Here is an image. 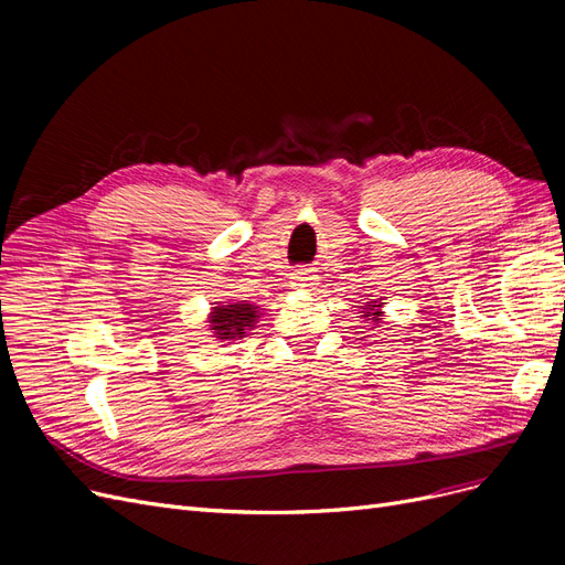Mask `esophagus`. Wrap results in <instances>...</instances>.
<instances>
[{"instance_id":"1","label":"esophagus","mask_w":565,"mask_h":565,"mask_svg":"<svg viewBox=\"0 0 565 565\" xmlns=\"http://www.w3.org/2000/svg\"><path fill=\"white\" fill-rule=\"evenodd\" d=\"M313 285H316V276H311L309 270H295L292 273V287L303 289V287H313Z\"/></svg>"}]
</instances>
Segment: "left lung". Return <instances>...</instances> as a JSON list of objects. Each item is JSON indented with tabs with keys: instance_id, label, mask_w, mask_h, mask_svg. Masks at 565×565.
I'll return each mask as SVG.
<instances>
[{
	"instance_id": "8db88e82",
	"label": "left lung",
	"mask_w": 565,
	"mask_h": 565,
	"mask_svg": "<svg viewBox=\"0 0 565 565\" xmlns=\"http://www.w3.org/2000/svg\"><path fill=\"white\" fill-rule=\"evenodd\" d=\"M382 303H384L382 299H380V301H374V299L367 301L365 309L361 311L363 318H367L370 322H380V320H382Z\"/></svg>"
}]
</instances>
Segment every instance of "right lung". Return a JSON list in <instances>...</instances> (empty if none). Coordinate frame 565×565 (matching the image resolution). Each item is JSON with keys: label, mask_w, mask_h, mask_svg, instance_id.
<instances>
[{"label": "right lung", "mask_w": 565, "mask_h": 565, "mask_svg": "<svg viewBox=\"0 0 565 565\" xmlns=\"http://www.w3.org/2000/svg\"><path fill=\"white\" fill-rule=\"evenodd\" d=\"M259 320V306L245 303V301H224L212 309L207 322L212 337L216 341H231L245 337L254 330V322Z\"/></svg>", "instance_id": "1"}]
</instances>
